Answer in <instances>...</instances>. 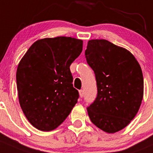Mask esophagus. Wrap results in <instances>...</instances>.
Segmentation results:
<instances>
[{
    "instance_id": "34e87169",
    "label": "esophagus",
    "mask_w": 153,
    "mask_h": 153,
    "mask_svg": "<svg viewBox=\"0 0 153 153\" xmlns=\"http://www.w3.org/2000/svg\"><path fill=\"white\" fill-rule=\"evenodd\" d=\"M79 96H80L81 98L83 97V96H84V92H83V90H82V89H81V90H79Z\"/></svg>"
}]
</instances>
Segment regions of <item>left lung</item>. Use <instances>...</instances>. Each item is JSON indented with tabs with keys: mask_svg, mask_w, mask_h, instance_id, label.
Segmentation results:
<instances>
[{
	"mask_svg": "<svg viewBox=\"0 0 153 153\" xmlns=\"http://www.w3.org/2000/svg\"><path fill=\"white\" fill-rule=\"evenodd\" d=\"M96 75L98 94L87 108L91 121L114 134L127 127L137 114L143 97V76L128 50L105 39H92L85 51Z\"/></svg>",
	"mask_w": 153,
	"mask_h": 153,
	"instance_id": "left-lung-1",
	"label": "left lung"
}]
</instances>
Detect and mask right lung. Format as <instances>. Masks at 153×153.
<instances>
[{
    "mask_svg": "<svg viewBox=\"0 0 153 153\" xmlns=\"http://www.w3.org/2000/svg\"><path fill=\"white\" fill-rule=\"evenodd\" d=\"M82 41L65 36L35 42L18 64L16 86L20 107L32 125L42 131L57 128L79 98L70 66L80 54Z\"/></svg>",
    "mask_w": 153,
    "mask_h": 153,
    "instance_id": "1",
    "label": "right lung"
}]
</instances>
